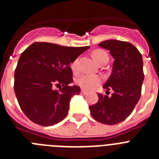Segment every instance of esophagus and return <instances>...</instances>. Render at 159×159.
I'll use <instances>...</instances> for the list:
<instances>
[{
  "label": "esophagus",
  "instance_id": "obj_1",
  "mask_svg": "<svg viewBox=\"0 0 159 159\" xmlns=\"http://www.w3.org/2000/svg\"><path fill=\"white\" fill-rule=\"evenodd\" d=\"M81 93L84 94V95H87V94L88 93V91H86V90L82 89V90H81Z\"/></svg>",
  "mask_w": 159,
  "mask_h": 159
}]
</instances>
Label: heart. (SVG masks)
<instances>
[{
	"label": "heart",
	"mask_w": 159,
	"mask_h": 159,
	"mask_svg": "<svg viewBox=\"0 0 159 159\" xmlns=\"http://www.w3.org/2000/svg\"><path fill=\"white\" fill-rule=\"evenodd\" d=\"M92 57L97 64H99L104 60H108L107 53L103 50H101V49H98V50H95V52H93ZM77 65H78V60H75V61H73L71 65L73 71H77ZM101 81H102V79L99 75H88V74H84V75H80L75 80V82L79 86L82 88L83 89L86 90L94 89V88L99 86Z\"/></svg>",
	"instance_id": "obj_1"
}]
</instances>
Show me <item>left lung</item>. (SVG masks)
<instances>
[{
	"mask_svg": "<svg viewBox=\"0 0 159 159\" xmlns=\"http://www.w3.org/2000/svg\"><path fill=\"white\" fill-rule=\"evenodd\" d=\"M99 46L110 51L115 60L111 74L103 85L107 92L111 89L114 92L111 97L98 94L99 100L89 109L96 121L115 125L127 119L139 100L144 80L143 57L129 42L108 40Z\"/></svg>",
	"mask_w": 159,
	"mask_h": 159,
	"instance_id": "1",
	"label": "left lung"
}]
</instances>
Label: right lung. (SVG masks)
<instances>
[{"label":"right lung","mask_w":159,"mask_h":159,"mask_svg":"<svg viewBox=\"0 0 159 159\" xmlns=\"http://www.w3.org/2000/svg\"><path fill=\"white\" fill-rule=\"evenodd\" d=\"M88 48L35 42L21 53L14 74V91L31 121L48 127L67 116L71 97L80 93V87L69 85L73 82L69 64ZM58 86L59 90L55 89Z\"/></svg>","instance_id":"obj_1"}]
</instances>
